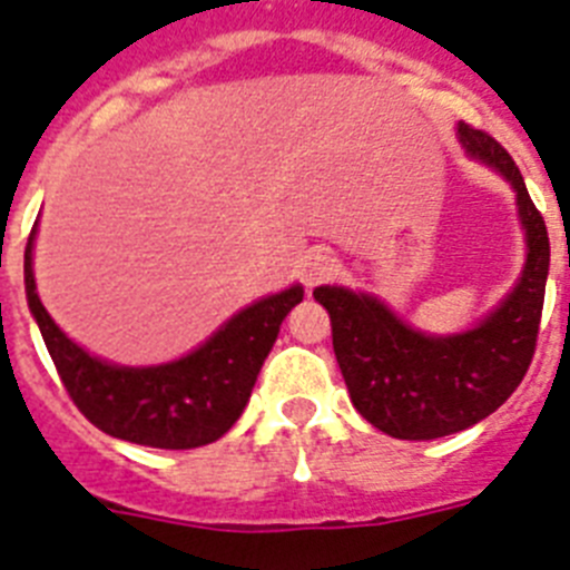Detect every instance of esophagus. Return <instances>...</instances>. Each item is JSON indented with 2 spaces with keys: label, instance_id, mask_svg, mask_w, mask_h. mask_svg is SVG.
<instances>
[{
  "label": "esophagus",
  "instance_id": "34e87169",
  "mask_svg": "<svg viewBox=\"0 0 570 570\" xmlns=\"http://www.w3.org/2000/svg\"><path fill=\"white\" fill-rule=\"evenodd\" d=\"M336 268L340 265H336L334 256L325 254V250H311L305 256V262H302V282H305V288H316L322 282L334 279Z\"/></svg>",
  "mask_w": 570,
  "mask_h": 570
}]
</instances>
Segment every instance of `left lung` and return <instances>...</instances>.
Listing matches in <instances>:
<instances>
[{
	"label": "left lung",
	"mask_w": 570,
	"mask_h": 570,
	"mask_svg": "<svg viewBox=\"0 0 570 570\" xmlns=\"http://www.w3.org/2000/svg\"><path fill=\"white\" fill-rule=\"evenodd\" d=\"M460 139L513 185L528 236L525 271L500 308L465 334L428 336L374 296L331 285L314 291L331 316L351 402L394 440H436L476 425L517 391L537 351L551 262L546 219L511 154L491 134L460 122Z\"/></svg>",
	"instance_id": "1"
}]
</instances>
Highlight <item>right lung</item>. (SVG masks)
Wrapping results in <instances>:
<instances>
[{"label": "right lung", "mask_w": 570, "mask_h": 570, "mask_svg": "<svg viewBox=\"0 0 570 570\" xmlns=\"http://www.w3.org/2000/svg\"><path fill=\"white\" fill-rule=\"evenodd\" d=\"M33 234L24 248V291L48 354L73 405L99 431L136 445L188 451L208 445L242 416L282 320L299 305V285L254 302L183 360L156 367H119L85 354L50 320L33 282Z\"/></svg>", "instance_id": "1"}]
</instances>
